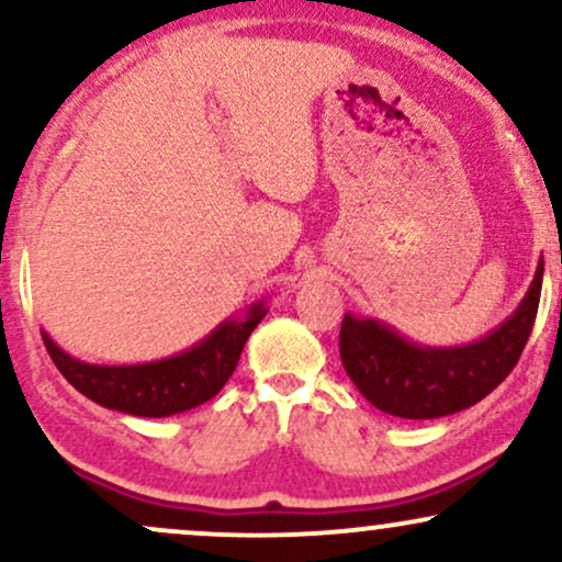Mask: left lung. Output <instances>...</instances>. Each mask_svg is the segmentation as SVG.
<instances>
[{"label": "left lung", "mask_w": 562, "mask_h": 562, "mask_svg": "<svg viewBox=\"0 0 562 562\" xmlns=\"http://www.w3.org/2000/svg\"><path fill=\"white\" fill-rule=\"evenodd\" d=\"M544 259L524 301L483 338L462 346H423L375 317L346 312L340 362L359 393L380 412L404 420H434L486 398L518 364L537 319Z\"/></svg>", "instance_id": "1"}]
</instances>
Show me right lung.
<instances>
[{
  "instance_id": "1",
  "label": "right lung",
  "mask_w": 562,
  "mask_h": 562,
  "mask_svg": "<svg viewBox=\"0 0 562 562\" xmlns=\"http://www.w3.org/2000/svg\"><path fill=\"white\" fill-rule=\"evenodd\" d=\"M267 312V301L250 303L243 317H227L195 346L139 364H89L63 351L44 330L42 338L63 378L94 404L134 417H171L195 409L224 389L240 362L245 340Z\"/></svg>"
}]
</instances>
